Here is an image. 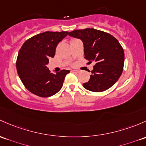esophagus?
<instances>
[{
  "label": "esophagus",
  "mask_w": 146,
  "mask_h": 146,
  "mask_svg": "<svg viewBox=\"0 0 146 146\" xmlns=\"http://www.w3.org/2000/svg\"><path fill=\"white\" fill-rule=\"evenodd\" d=\"M71 71L73 72V73H79V70H71Z\"/></svg>",
  "instance_id": "esophagus-1"
}]
</instances>
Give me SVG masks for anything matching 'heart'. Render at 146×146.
Here are the masks:
<instances>
[{
    "instance_id": "b5f03b06",
    "label": "heart",
    "mask_w": 146,
    "mask_h": 146,
    "mask_svg": "<svg viewBox=\"0 0 146 146\" xmlns=\"http://www.w3.org/2000/svg\"><path fill=\"white\" fill-rule=\"evenodd\" d=\"M73 40H75V39H73Z\"/></svg>"
}]
</instances>
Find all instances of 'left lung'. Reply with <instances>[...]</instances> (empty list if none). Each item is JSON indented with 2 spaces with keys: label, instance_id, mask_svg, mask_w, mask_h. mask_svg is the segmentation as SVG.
Segmentation results:
<instances>
[{
  "label": "left lung",
  "instance_id": "8db88e82",
  "mask_svg": "<svg viewBox=\"0 0 146 146\" xmlns=\"http://www.w3.org/2000/svg\"><path fill=\"white\" fill-rule=\"evenodd\" d=\"M68 35L82 41L89 64L96 63L90 80L82 86L94 92L111 87L120 77L125 61L123 48L117 40L109 33L89 28L68 32Z\"/></svg>",
  "mask_w": 146,
  "mask_h": 146
}]
</instances>
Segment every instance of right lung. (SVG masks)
Segmentation results:
<instances>
[{
	"mask_svg": "<svg viewBox=\"0 0 146 146\" xmlns=\"http://www.w3.org/2000/svg\"><path fill=\"white\" fill-rule=\"evenodd\" d=\"M68 31H46L27 40L21 46L17 59V70L26 88L40 97H49L61 90L70 70H61L56 74L47 67L54 57L58 43Z\"/></svg>",
	"mask_w": 146,
	"mask_h": 146,
	"instance_id": "right-lung-1",
	"label": "right lung"
}]
</instances>
